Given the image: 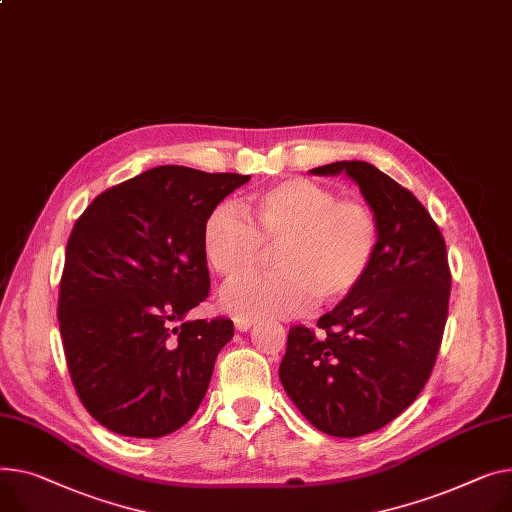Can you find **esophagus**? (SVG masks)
<instances>
[{
	"label": "esophagus",
	"instance_id": "34e87169",
	"mask_svg": "<svg viewBox=\"0 0 512 512\" xmlns=\"http://www.w3.org/2000/svg\"><path fill=\"white\" fill-rule=\"evenodd\" d=\"M234 327H236L238 331H249V329L253 327V321H247V319H236Z\"/></svg>",
	"mask_w": 512,
	"mask_h": 512
}]
</instances>
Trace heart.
<instances>
[{
	"instance_id": "obj_1",
	"label": "heart",
	"mask_w": 512,
	"mask_h": 512,
	"mask_svg": "<svg viewBox=\"0 0 512 512\" xmlns=\"http://www.w3.org/2000/svg\"><path fill=\"white\" fill-rule=\"evenodd\" d=\"M253 222L232 203H222L203 226V251L224 278L244 276L280 248L274 277L228 282L222 306L236 319L292 317L319 300L337 304L366 280L379 253V222L366 203L337 199L335 191L288 179L249 197Z\"/></svg>"
}]
</instances>
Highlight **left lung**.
I'll list each match as a JSON object with an SVG mask.
<instances>
[{"label": "left lung", "instance_id": "8db88e82", "mask_svg": "<svg viewBox=\"0 0 512 512\" xmlns=\"http://www.w3.org/2000/svg\"><path fill=\"white\" fill-rule=\"evenodd\" d=\"M311 173H344L360 187L379 222V253L317 333L290 329L280 381L317 430L354 438L395 420L430 377L449 313L447 245L414 193L377 166L342 160Z\"/></svg>", "mask_w": 512, "mask_h": 512}]
</instances>
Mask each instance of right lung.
Returning <instances> with one entry per match:
<instances>
[{
  "label": "right lung",
  "instance_id": "add662e5",
  "mask_svg": "<svg viewBox=\"0 0 512 512\" xmlns=\"http://www.w3.org/2000/svg\"><path fill=\"white\" fill-rule=\"evenodd\" d=\"M249 179L156 166L100 193L76 220L57 319L76 393L111 432L166 436L206 397L234 325L185 317L210 294L203 226Z\"/></svg>",
  "mask_w": 512,
  "mask_h": 512
}]
</instances>
